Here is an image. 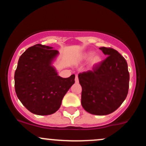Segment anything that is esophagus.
<instances>
[{
  "instance_id": "esophagus-1",
  "label": "esophagus",
  "mask_w": 146,
  "mask_h": 146,
  "mask_svg": "<svg viewBox=\"0 0 146 146\" xmlns=\"http://www.w3.org/2000/svg\"><path fill=\"white\" fill-rule=\"evenodd\" d=\"M75 82H76V83H78V82H79V80H78V75H75Z\"/></svg>"
}]
</instances>
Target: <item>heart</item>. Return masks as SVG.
I'll list each match as a JSON object with an SVG mask.
<instances>
[{
  "label": "heart",
  "instance_id": "b5f03b06",
  "mask_svg": "<svg viewBox=\"0 0 146 146\" xmlns=\"http://www.w3.org/2000/svg\"><path fill=\"white\" fill-rule=\"evenodd\" d=\"M78 59L81 62H86L89 59L88 66L90 68H94L102 63V56L100 53H94V51H88L82 53Z\"/></svg>",
  "mask_w": 146,
  "mask_h": 146
}]
</instances>
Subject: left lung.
Wrapping results in <instances>:
<instances>
[{
    "mask_svg": "<svg viewBox=\"0 0 146 146\" xmlns=\"http://www.w3.org/2000/svg\"><path fill=\"white\" fill-rule=\"evenodd\" d=\"M108 56L93 71L80 73L82 106L95 115H106L115 111L128 95L129 75L125 58L111 48H100Z\"/></svg>",
    "mask_w": 146,
    "mask_h": 146,
    "instance_id": "1",
    "label": "left lung"
}]
</instances>
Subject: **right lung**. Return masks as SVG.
I'll return each mask as SVG.
<instances>
[{"instance_id": "right-lung-1", "label": "right lung", "mask_w": 146, "mask_h": 146, "mask_svg": "<svg viewBox=\"0 0 146 146\" xmlns=\"http://www.w3.org/2000/svg\"><path fill=\"white\" fill-rule=\"evenodd\" d=\"M59 52L40 44L31 46L18 60L15 71V90L18 98L31 113L48 115L56 113L72 85L75 75L63 78L53 65Z\"/></svg>"}]
</instances>
